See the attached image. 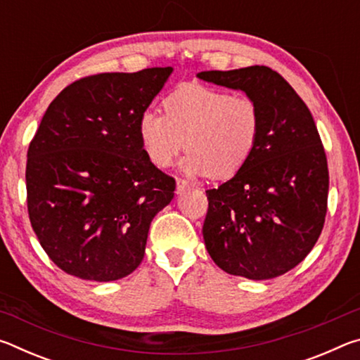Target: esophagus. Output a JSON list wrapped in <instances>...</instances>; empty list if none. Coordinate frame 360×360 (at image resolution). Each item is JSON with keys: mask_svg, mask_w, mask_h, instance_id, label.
<instances>
[{"mask_svg": "<svg viewBox=\"0 0 360 360\" xmlns=\"http://www.w3.org/2000/svg\"><path fill=\"white\" fill-rule=\"evenodd\" d=\"M187 188H191V184L186 179H176V193H182Z\"/></svg>", "mask_w": 360, "mask_h": 360, "instance_id": "esophagus-1", "label": "esophagus"}]
</instances>
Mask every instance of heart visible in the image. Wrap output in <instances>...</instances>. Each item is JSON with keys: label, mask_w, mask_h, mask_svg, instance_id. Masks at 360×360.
I'll return each instance as SVG.
<instances>
[{"label": "heart", "mask_w": 360, "mask_h": 360, "mask_svg": "<svg viewBox=\"0 0 360 360\" xmlns=\"http://www.w3.org/2000/svg\"><path fill=\"white\" fill-rule=\"evenodd\" d=\"M165 114L148 108L138 117L144 155L158 168L182 149V172L229 179L251 160L262 133L260 108L251 96L203 84H184L163 100Z\"/></svg>", "instance_id": "b5f03b06"}]
</instances>
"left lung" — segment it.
<instances>
[{"mask_svg":"<svg viewBox=\"0 0 360 360\" xmlns=\"http://www.w3.org/2000/svg\"><path fill=\"white\" fill-rule=\"evenodd\" d=\"M197 76L243 90L262 114L251 160L233 178L206 191V249L230 275L255 281L281 276L309 254L326 221L328 168L313 115L268 66Z\"/></svg>","mask_w":360,"mask_h":360,"instance_id":"8db88e82","label":"left lung"}]
</instances>
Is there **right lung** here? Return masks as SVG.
Instances as JSON below:
<instances>
[{
    "instance_id": "add662e5",
    "label": "right lung",
    "mask_w": 360,
    "mask_h": 360,
    "mask_svg": "<svg viewBox=\"0 0 360 360\" xmlns=\"http://www.w3.org/2000/svg\"><path fill=\"white\" fill-rule=\"evenodd\" d=\"M172 72L87 76L49 105L27 154V205L42 249L68 275L115 281L141 264L176 182L144 155L138 117Z\"/></svg>"
}]
</instances>
